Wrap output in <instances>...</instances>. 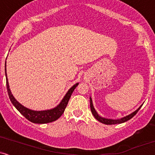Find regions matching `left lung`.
Masks as SVG:
<instances>
[{
	"label": "left lung",
	"mask_w": 155,
	"mask_h": 155,
	"mask_svg": "<svg viewBox=\"0 0 155 155\" xmlns=\"http://www.w3.org/2000/svg\"><path fill=\"white\" fill-rule=\"evenodd\" d=\"M140 107H141V106H140V107L136 110V111H135L134 112H133L132 114H130L128 115V116L124 117H123V118L120 119V120H109V119L103 118V117H100L98 114H97V112H96V111L95 110V108H94V107H93L92 99H91V97H90V108H91L92 114H93V116L95 117V118L96 119V120H98L99 122H101V123H104V124H115L123 123V122H126V121L130 120L131 118H133V117L136 114L137 112L138 111V110L140 109Z\"/></svg>",
	"instance_id": "1"
}]
</instances>
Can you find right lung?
<instances>
[{
	"mask_svg": "<svg viewBox=\"0 0 155 155\" xmlns=\"http://www.w3.org/2000/svg\"><path fill=\"white\" fill-rule=\"evenodd\" d=\"M6 71V88L7 91H8V96H9L10 101H12V104L15 106L18 111L20 112L21 114L24 116L27 120L31 121V122L37 124H45V123H49V122H54V121L58 120L59 117L62 116L63 114L64 111H65V108H66L68 103L69 99H70L71 96L73 92L75 90V88L79 84V83H76L74 84L70 90L68 91L66 95L63 97L61 103L57 106L56 108H53V109L47 110V111H32L31 109H28L25 107L21 105L18 101L12 95V92L10 91L9 86H8V79H7L6 76V68H5Z\"/></svg>",
	"mask_w": 155,
	"mask_h": 155,
	"instance_id": "add662e5",
	"label": "right lung"
}]
</instances>
